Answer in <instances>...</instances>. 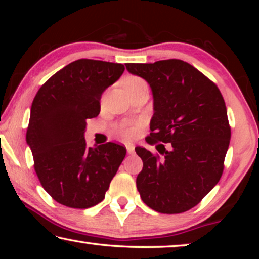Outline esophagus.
<instances>
[{"instance_id": "esophagus-1", "label": "esophagus", "mask_w": 259, "mask_h": 259, "mask_svg": "<svg viewBox=\"0 0 259 259\" xmlns=\"http://www.w3.org/2000/svg\"><path fill=\"white\" fill-rule=\"evenodd\" d=\"M126 152H128V154H134L135 147L133 145H128V146H126Z\"/></svg>"}]
</instances>
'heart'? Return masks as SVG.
I'll return each instance as SVG.
<instances>
[{
  "label": "heart",
  "mask_w": 259,
  "mask_h": 259,
  "mask_svg": "<svg viewBox=\"0 0 259 259\" xmlns=\"http://www.w3.org/2000/svg\"><path fill=\"white\" fill-rule=\"evenodd\" d=\"M123 87L125 88V90L129 93H133V91L143 89V88H148L147 82L144 80L143 77H140L138 75H126L123 81ZM117 130H119L120 135L124 138H131L135 135V128L133 125H130L128 123H122L119 126H117Z\"/></svg>",
  "instance_id": "obj_1"
}]
</instances>
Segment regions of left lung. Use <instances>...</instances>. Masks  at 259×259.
I'll list each match as a JSON object with an SVG mask.
<instances>
[{
	"label": "left lung",
	"instance_id": "obj_1",
	"mask_svg": "<svg viewBox=\"0 0 259 259\" xmlns=\"http://www.w3.org/2000/svg\"><path fill=\"white\" fill-rule=\"evenodd\" d=\"M125 66L152 88L154 115L146 142L159 144L163 155L161 160L146 148H135L143 160L136 181L140 198L157 212H185L223 175L231 139L224 98L210 78L181 59ZM161 142H169L170 151Z\"/></svg>",
	"mask_w": 259,
	"mask_h": 259
}]
</instances>
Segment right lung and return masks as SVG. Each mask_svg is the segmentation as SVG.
Segmentation results:
<instances>
[{"label":"right lung","mask_w":259,"mask_h":259,"mask_svg":"<svg viewBox=\"0 0 259 259\" xmlns=\"http://www.w3.org/2000/svg\"><path fill=\"white\" fill-rule=\"evenodd\" d=\"M122 64L78 59L54 74L34 97L26 140L42 187L57 202L87 209L102 202L125 156V147H88L87 120L98 116L104 90Z\"/></svg>","instance_id":"right-lung-1"}]
</instances>
